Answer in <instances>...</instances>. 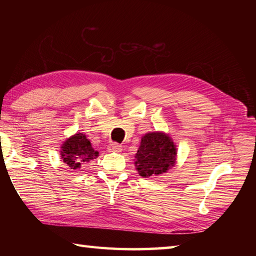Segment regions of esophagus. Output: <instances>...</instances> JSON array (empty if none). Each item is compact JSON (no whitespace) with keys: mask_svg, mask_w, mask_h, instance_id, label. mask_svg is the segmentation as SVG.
Listing matches in <instances>:
<instances>
[{"mask_svg":"<svg viewBox=\"0 0 256 256\" xmlns=\"http://www.w3.org/2000/svg\"><path fill=\"white\" fill-rule=\"evenodd\" d=\"M108 150L114 152V153H120V152H122V146L118 143H111L108 146Z\"/></svg>","mask_w":256,"mask_h":256,"instance_id":"esophagus-1","label":"esophagus"}]
</instances>
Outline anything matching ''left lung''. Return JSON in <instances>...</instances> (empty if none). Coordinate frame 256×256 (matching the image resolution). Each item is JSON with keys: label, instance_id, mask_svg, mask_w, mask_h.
<instances>
[{"label": "left lung", "instance_id": "1", "mask_svg": "<svg viewBox=\"0 0 256 256\" xmlns=\"http://www.w3.org/2000/svg\"><path fill=\"white\" fill-rule=\"evenodd\" d=\"M134 164L143 178L162 175L175 166L177 146L170 134L162 131L148 132L140 140Z\"/></svg>", "mask_w": 256, "mask_h": 256}]
</instances>
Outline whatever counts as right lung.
Wrapping results in <instances>:
<instances>
[{
	"mask_svg": "<svg viewBox=\"0 0 256 256\" xmlns=\"http://www.w3.org/2000/svg\"><path fill=\"white\" fill-rule=\"evenodd\" d=\"M99 152L92 148L89 138L84 133H76L66 138L60 146V157L69 170H78L79 168L96 160Z\"/></svg>",
	"mask_w": 256,
	"mask_h": 256,
	"instance_id": "obj_1",
	"label": "right lung"
}]
</instances>
